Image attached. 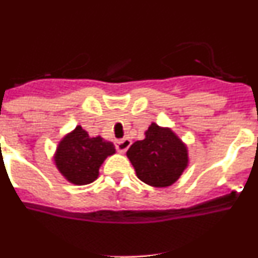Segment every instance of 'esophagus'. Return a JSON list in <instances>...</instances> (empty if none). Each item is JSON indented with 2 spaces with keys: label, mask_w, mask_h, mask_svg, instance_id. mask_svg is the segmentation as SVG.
Masks as SVG:
<instances>
[{
  "label": "esophagus",
  "mask_w": 258,
  "mask_h": 258,
  "mask_svg": "<svg viewBox=\"0 0 258 258\" xmlns=\"http://www.w3.org/2000/svg\"><path fill=\"white\" fill-rule=\"evenodd\" d=\"M132 145V141L129 140V138H124V140H118L116 141V150H117L118 152H121V154H124L125 151H126L129 147H131Z\"/></svg>",
  "instance_id": "1"
}]
</instances>
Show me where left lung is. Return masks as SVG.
<instances>
[{
    "mask_svg": "<svg viewBox=\"0 0 258 258\" xmlns=\"http://www.w3.org/2000/svg\"><path fill=\"white\" fill-rule=\"evenodd\" d=\"M137 177L154 187H168L187 168V147L170 127L152 122L145 140L137 141L126 152Z\"/></svg>",
    "mask_w": 258,
    "mask_h": 258,
    "instance_id": "left-lung-1",
    "label": "left lung"
}]
</instances>
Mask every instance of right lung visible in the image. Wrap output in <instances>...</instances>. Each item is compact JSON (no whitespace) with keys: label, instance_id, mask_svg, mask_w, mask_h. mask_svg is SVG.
Listing matches in <instances>:
<instances>
[{"label":"right lung","instance_id":"obj_1","mask_svg":"<svg viewBox=\"0 0 258 258\" xmlns=\"http://www.w3.org/2000/svg\"><path fill=\"white\" fill-rule=\"evenodd\" d=\"M115 151L112 142L103 140L102 137L92 138L88 132L77 125L59 142L54 161L68 182L83 186L98 178L103 161Z\"/></svg>","mask_w":258,"mask_h":258}]
</instances>
